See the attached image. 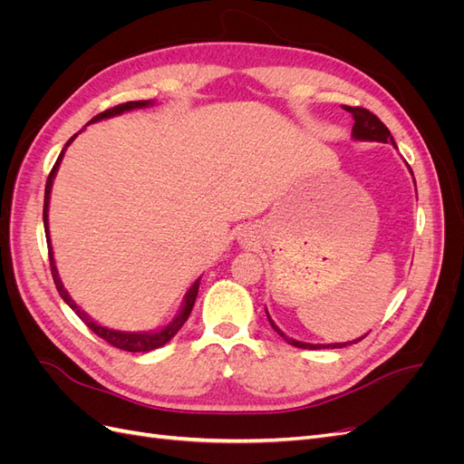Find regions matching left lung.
I'll return each instance as SVG.
<instances>
[{"mask_svg": "<svg viewBox=\"0 0 464 464\" xmlns=\"http://www.w3.org/2000/svg\"><path fill=\"white\" fill-rule=\"evenodd\" d=\"M344 110L350 111V114H353V118H354L353 137L356 139V141H377V143H391L392 147H397V145H395V139H392L391 131L385 128V123H383L382 120H379L375 114H372L370 110L360 108V106H344ZM411 174H412V170H411ZM266 317H269V314H266ZM269 323H271V327H273L280 336H283V339H285L288 344L298 346V348H307V350H317V348H343V346H346V344L358 343V341L363 339V336H366V334H363V336H360V339L350 341V343L310 344V343H300V341L290 339V336H286L283 331H280V329L275 325L271 317H269Z\"/></svg>", "mask_w": 464, "mask_h": 464, "instance_id": "obj_1", "label": "left lung"}]
</instances>
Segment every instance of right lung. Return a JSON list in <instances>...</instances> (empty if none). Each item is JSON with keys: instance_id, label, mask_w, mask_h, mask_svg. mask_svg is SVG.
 Listing matches in <instances>:
<instances>
[{"instance_id": "obj_1", "label": "right lung", "mask_w": 464, "mask_h": 464, "mask_svg": "<svg viewBox=\"0 0 464 464\" xmlns=\"http://www.w3.org/2000/svg\"><path fill=\"white\" fill-rule=\"evenodd\" d=\"M150 104H152L150 101H135V102L118 104V106H114V108H110V110L101 111V114L94 116L89 123H92V121H101V120H106V118H111V116H118V114H123V111H128V110L147 108V106H150ZM75 137H77V135H73L72 139H69V141H67V143H65V147H63V150L60 152V157H58V160H55V164H53V168H52V172H50V176H48V179H46V191H44V230H46V242H48L50 269H52V276H53L55 288H58V292H60V296L63 298V302H65L69 307H72V310H73V312H75L82 321H85V325H87L92 333H96L98 336H101V339H104L108 344L116 346V348H120V350H128V353H150V350H154V348H160V346H164V344H166L168 341H170L172 336L181 329V325H184V323L188 321V317H189V314H191V310H193L195 298H198V292H199V280H201V278L195 280V283L191 285V288L188 290L186 298H184V305H181L179 314H178L170 323H168V325H166L164 329H160V331H157V333H125V331H114V329H108V327L98 325V323H96V321H92L85 312H81V307L72 300V296H69L67 290L63 288V285H62V278H60V275H58V269H55L53 249H52L50 230H48V207H50V193H52L53 178H55V172H58V168H60V162H62V159H63V152H65V149L73 143V139H75Z\"/></svg>"}]
</instances>
